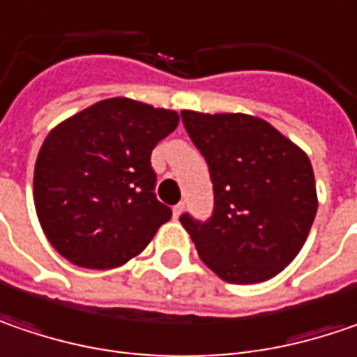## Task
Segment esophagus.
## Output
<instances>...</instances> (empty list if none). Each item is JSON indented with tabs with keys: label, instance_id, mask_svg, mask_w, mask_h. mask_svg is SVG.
<instances>
[{
	"label": "esophagus",
	"instance_id": "1",
	"mask_svg": "<svg viewBox=\"0 0 357 357\" xmlns=\"http://www.w3.org/2000/svg\"><path fill=\"white\" fill-rule=\"evenodd\" d=\"M181 213H183V204H178V206H174V218H176V220H178Z\"/></svg>",
	"mask_w": 357,
	"mask_h": 357
}]
</instances>
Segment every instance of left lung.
<instances>
[{"instance_id": "left-lung-1", "label": "left lung", "mask_w": 357, "mask_h": 357, "mask_svg": "<svg viewBox=\"0 0 357 357\" xmlns=\"http://www.w3.org/2000/svg\"><path fill=\"white\" fill-rule=\"evenodd\" d=\"M209 167L213 211L181 213L195 250L229 284H259L298 256L318 211L307 155L268 121L245 114L181 112Z\"/></svg>"}]
</instances>
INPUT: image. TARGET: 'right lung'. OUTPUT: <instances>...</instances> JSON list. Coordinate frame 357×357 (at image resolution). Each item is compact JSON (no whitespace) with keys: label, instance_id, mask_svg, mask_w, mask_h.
I'll return each instance as SVG.
<instances>
[{"label":"right lung","instance_id":"1","mask_svg":"<svg viewBox=\"0 0 357 357\" xmlns=\"http://www.w3.org/2000/svg\"><path fill=\"white\" fill-rule=\"evenodd\" d=\"M172 109L103 100L45 137L33 172L39 224L71 264L109 270L146 250L172 209L155 197L151 151L178 128Z\"/></svg>","mask_w":357,"mask_h":357}]
</instances>
